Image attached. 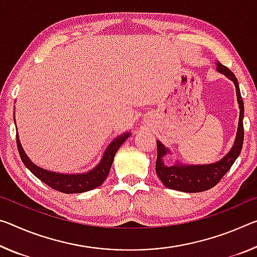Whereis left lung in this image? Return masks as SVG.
<instances>
[{"instance_id": "1", "label": "left lung", "mask_w": 257, "mask_h": 257, "mask_svg": "<svg viewBox=\"0 0 257 257\" xmlns=\"http://www.w3.org/2000/svg\"><path fill=\"white\" fill-rule=\"evenodd\" d=\"M215 64H216V70L219 73H222L226 77H229L231 81H233L235 92H237L240 114L234 144L225 157H223L221 160L214 162V164L183 165L178 162L174 166H167L164 162V157L167 153H170V151L166 149V146L161 142L157 141L158 157L156 162V172L160 181L168 189L189 193L202 192V191L209 190L216 185L222 180L224 175L229 172L232 165L234 164V161L239 157L240 152H241L243 144V101L241 98V93H240L238 80L233 73L226 66L219 63L218 60Z\"/></svg>"}]
</instances>
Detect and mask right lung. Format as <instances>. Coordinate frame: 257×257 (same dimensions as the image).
Masks as SVG:
<instances>
[{
    "instance_id": "right-lung-1",
    "label": "right lung",
    "mask_w": 257,
    "mask_h": 257,
    "mask_svg": "<svg viewBox=\"0 0 257 257\" xmlns=\"http://www.w3.org/2000/svg\"><path fill=\"white\" fill-rule=\"evenodd\" d=\"M17 148L19 151L20 158L31 173H33L40 181L46 183L51 189L63 193H82L90 191L92 189L100 186L104 181L106 180L107 175L111 170V167L114 160L116 151L124 143V141L130 136V133H124L123 135L119 136L112 141V143L107 146L103 154V158L98 165L90 172L81 174H59L55 172H49L47 169L40 168L30 160L26 156L25 151L20 144L18 134L17 135Z\"/></svg>"
}]
</instances>
